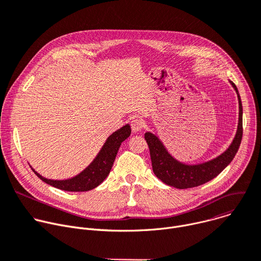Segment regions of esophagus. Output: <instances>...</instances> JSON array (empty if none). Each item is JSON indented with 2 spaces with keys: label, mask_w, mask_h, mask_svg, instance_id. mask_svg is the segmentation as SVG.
I'll list each match as a JSON object with an SVG mask.
<instances>
[{
  "label": "esophagus",
  "mask_w": 261,
  "mask_h": 261,
  "mask_svg": "<svg viewBox=\"0 0 261 261\" xmlns=\"http://www.w3.org/2000/svg\"><path fill=\"white\" fill-rule=\"evenodd\" d=\"M130 125H131V129H132L133 133L139 132L144 127V123L141 122L140 120H138V118H134V120H132Z\"/></svg>",
  "instance_id": "obj_1"
}]
</instances>
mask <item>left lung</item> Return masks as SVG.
<instances>
[{
    "label": "left lung",
    "mask_w": 261,
    "mask_h": 261,
    "mask_svg": "<svg viewBox=\"0 0 261 261\" xmlns=\"http://www.w3.org/2000/svg\"><path fill=\"white\" fill-rule=\"evenodd\" d=\"M239 99V123L238 129L232 143L219 156L201 163H184L176 159L165 148L160 138L152 133L147 132L145 139L150 149L153 172L158 179L169 186L184 189L202 185L213 178H216L238 153L243 137V105L238 87L230 81Z\"/></svg>",
    "instance_id": "obj_1"
}]
</instances>
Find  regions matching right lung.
I'll return each mask as SVG.
<instances>
[{"mask_svg": "<svg viewBox=\"0 0 261 261\" xmlns=\"http://www.w3.org/2000/svg\"><path fill=\"white\" fill-rule=\"evenodd\" d=\"M131 134L130 125L127 124L108 136L98 155L81 173L64 180H54L42 177L32 167V171L39 179L56 188L66 192H87L99 186L109 175L117 151L125 139Z\"/></svg>", "mask_w": 261, "mask_h": 261, "instance_id": "add662e5", "label": "right lung"}]
</instances>
